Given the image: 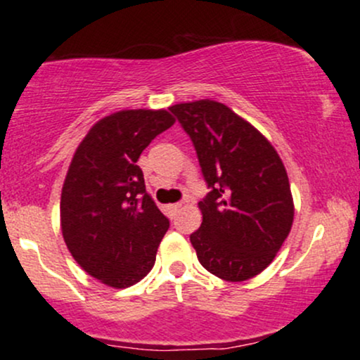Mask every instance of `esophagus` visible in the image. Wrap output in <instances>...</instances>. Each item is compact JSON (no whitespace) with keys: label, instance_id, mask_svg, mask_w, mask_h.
I'll list each match as a JSON object with an SVG mask.
<instances>
[{"label":"esophagus","instance_id":"esophagus-1","mask_svg":"<svg viewBox=\"0 0 360 360\" xmlns=\"http://www.w3.org/2000/svg\"><path fill=\"white\" fill-rule=\"evenodd\" d=\"M181 208V203H174V205H169L167 206V212L171 213V214H176L177 213V210Z\"/></svg>","mask_w":360,"mask_h":360}]
</instances>
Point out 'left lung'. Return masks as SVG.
Returning <instances> with one entry per match:
<instances>
[{"label":"left lung","instance_id":"left-lung-1","mask_svg":"<svg viewBox=\"0 0 360 360\" xmlns=\"http://www.w3.org/2000/svg\"><path fill=\"white\" fill-rule=\"evenodd\" d=\"M191 139L212 189L191 233L198 260L217 278L240 283L266 269L291 232L295 205L283 160L255 127L223 103L171 106Z\"/></svg>","mask_w":360,"mask_h":360}]
</instances>
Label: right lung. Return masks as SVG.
<instances>
[{
	"label": "right lung",
	"instance_id": "right-lung-1",
	"mask_svg": "<svg viewBox=\"0 0 360 360\" xmlns=\"http://www.w3.org/2000/svg\"><path fill=\"white\" fill-rule=\"evenodd\" d=\"M166 110H122L94 123L60 194V229L77 264L103 284L131 286L154 267L169 220L146 191L140 154L174 125Z\"/></svg>",
	"mask_w": 360,
	"mask_h": 360
}]
</instances>
